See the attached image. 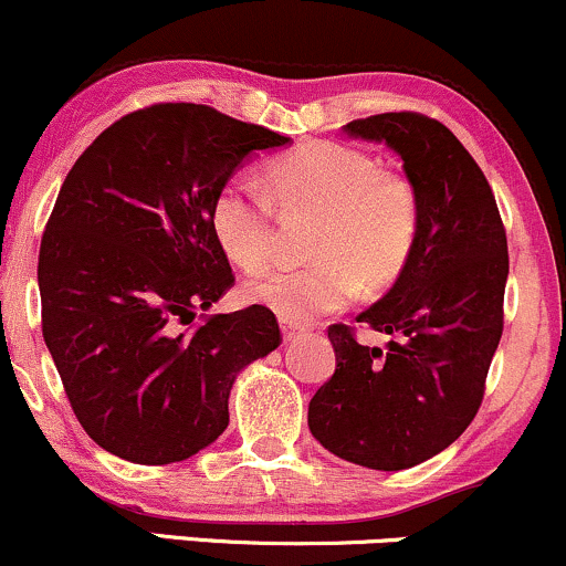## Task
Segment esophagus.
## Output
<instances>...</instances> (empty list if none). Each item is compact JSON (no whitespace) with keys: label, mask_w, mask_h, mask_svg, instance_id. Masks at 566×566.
<instances>
[{"label":"esophagus","mask_w":566,"mask_h":566,"mask_svg":"<svg viewBox=\"0 0 566 566\" xmlns=\"http://www.w3.org/2000/svg\"><path fill=\"white\" fill-rule=\"evenodd\" d=\"M281 331H283V342L289 344V342H296L298 336H302V328H296V325H291V323H281Z\"/></svg>","instance_id":"1"}]
</instances>
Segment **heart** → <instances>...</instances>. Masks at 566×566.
<instances>
[{
    "instance_id": "obj_1",
    "label": "heart",
    "mask_w": 566,
    "mask_h": 566,
    "mask_svg": "<svg viewBox=\"0 0 566 566\" xmlns=\"http://www.w3.org/2000/svg\"><path fill=\"white\" fill-rule=\"evenodd\" d=\"M275 206L321 214L310 238L312 264H272L243 281L245 302L285 323H312L344 310L360 291L384 289L408 268L418 238V198L384 175L368 153L342 143H310L268 166V185L230 177L219 185L209 224L219 249L241 268L272 254Z\"/></svg>"
}]
</instances>
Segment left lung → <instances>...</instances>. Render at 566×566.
Wrapping results in <instances>:
<instances>
[{
	"instance_id": "left-lung-1",
	"label": "left lung",
	"mask_w": 566,
	"mask_h": 566,
	"mask_svg": "<svg viewBox=\"0 0 566 566\" xmlns=\"http://www.w3.org/2000/svg\"><path fill=\"white\" fill-rule=\"evenodd\" d=\"M402 158L418 198V238L389 294L357 315L387 334L365 347L331 325L336 370L310 400V431L325 450L365 469L429 461L467 431L503 334L509 245L493 188L437 118L378 113L344 126Z\"/></svg>"
}]
</instances>
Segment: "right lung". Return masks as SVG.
Listing matches in <instances>:
<instances>
[{
	"mask_svg": "<svg viewBox=\"0 0 566 566\" xmlns=\"http://www.w3.org/2000/svg\"><path fill=\"white\" fill-rule=\"evenodd\" d=\"M291 137L209 105L126 113L65 177L39 249L42 334L86 434L145 467L228 429L235 376L281 344L270 310L209 315L235 283L209 209L251 153Z\"/></svg>",
	"mask_w": 566,
	"mask_h": 566,
	"instance_id": "1",
	"label": "right lung"
}]
</instances>
